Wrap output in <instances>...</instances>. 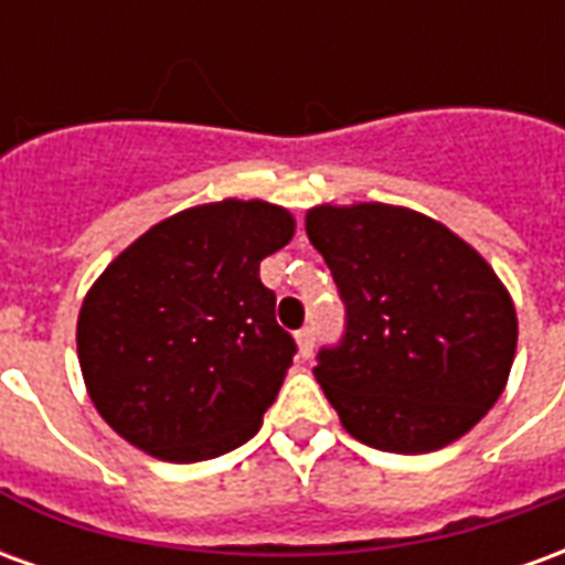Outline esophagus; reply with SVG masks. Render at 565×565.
Instances as JSON below:
<instances>
[{"instance_id": "esophagus-1", "label": "esophagus", "mask_w": 565, "mask_h": 565, "mask_svg": "<svg viewBox=\"0 0 565 565\" xmlns=\"http://www.w3.org/2000/svg\"><path fill=\"white\" fill-rule=\"evenodd\" d=\"M296 344H299V354L311 356V351H315V330L306 327V330L296 332Z\"/></svg>"}]
</instances>
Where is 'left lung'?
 <instances>
[{
    "label": "left lung",
    "mask_w": 565,
    "mask_h": 565,
    "mask_svg": "<svg viewBox=\"0 0 565 565\" xmlns=\"http://www.w3.org/2000/svg\"><path fill=\"white\" fill-rule=\"evenodd\" d=\"M344 302L315 379L344 429L391 454L469 433L505 387L518 318L497 271L441 223L366 202L306 217Z\"/></svg>",
    "instance_id": "left-lung-1"
}]
</instances>
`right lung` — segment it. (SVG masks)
I'll use <instances>...</instances> for the list:
<instances>
[{
	"instance_id": "obj_1",
	"label": "right lung",
	"mask_w": 565,
	"mask_h": 565,
	"mask_svg": "<svg viewBox=\"0 0 565 565\" xmlns=\"http://www.w3.org/2000/svg\"><path fill=\"white\" fill-rule=\"evenodd\" d=\"M290 238L278 205L223 199L132 242L78 318L81 372L105 424L172 462L245 445L296 354L259 281V263Z\"/></svg>"
}]
</instances>
